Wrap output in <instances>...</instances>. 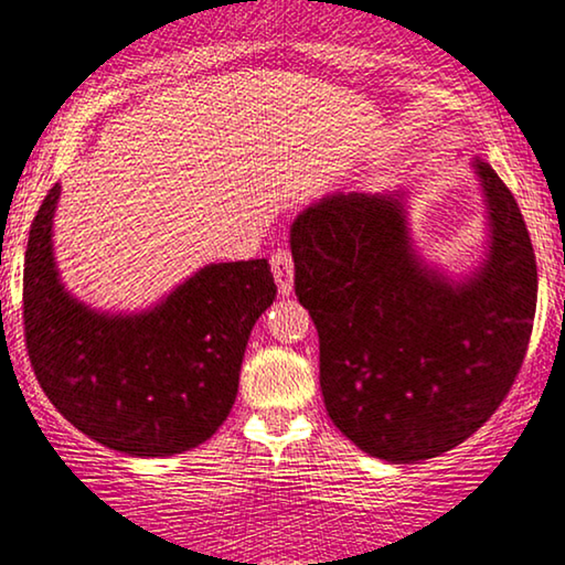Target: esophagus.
I'll use <instances>...</instances> for the list:
<instances>
[{
  "instance_id": "esophagus-1",
  "label": "esophagus",
  "mask_w": 565,
  "mask_h": 565,
  "mask_svg": "<svg viewBox=\"0 0 565 565\" xmlns=\"http://www.w3.org/2000/svg\"><path fill=\"white\" fill-rule=\"evenodd\" d=\"M270 270H274V278L278 284V295L289 297L291 289H295V260H291V253L276 250L270 255Z\"/></svg>"
}]
</instances>
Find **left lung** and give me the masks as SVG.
I'll list each match as a JSON object with an SVG mask.
<instances>
[{
  "label": "left lung",
  "instance_id": "1",
  "mask_svg": "<svg viewBox=\"0 0 565 565\" xmlns=\"http://www.w3.org/2000/svg\"><path fill=\"white\" fill-rule=\"evenodd\" d=\"M486 260L455 281L413 247L405 193H333L291 224L295 291L318 328L326 411L361 452L408 465L462 445L514 385L537 266L514 195L472 162Z\"/></svg>",
  "mask_w": 565,
  "mask_h": 565
}]
</instances>
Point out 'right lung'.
Instances as JSON below:
<instances>
[{
    "instance_id": "right-lung-1",
    "label": "right lung",
    "mask_w": 565,
    "mask_h": 565,
    "mask_svg": "<svg viewBox=\"0 0 565 565\" xmlns=\"http://www.w3.org/2000/svg\"><path fill=\"white\" fill-rule=\"evenodd\" d=\"M54 185L30 224L22 326L43 393L74 428L131 457L212 439L237 397L255 320L274 305L266 258L212 263L152 310L110 315L64 289L54 260Z\"/></svg>"
}]
</instances>
